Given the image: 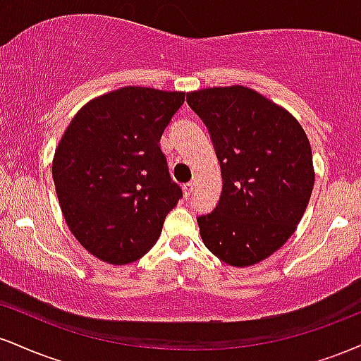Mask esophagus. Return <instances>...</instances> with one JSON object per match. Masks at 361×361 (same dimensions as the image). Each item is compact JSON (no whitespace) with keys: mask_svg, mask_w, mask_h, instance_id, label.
Listing matches in <instances>:
<instances>
[{"mask_svg":"<svg viewBox=\"0 0 361 361\" xmlns=\"http://www.w3.org/2000/svg\"><path fill=\"white\" fill-rule=\"evenodd\" d=\"M193 188H195V183H186V185H183V193H185V197H190V195H192V192H193Z\"/></svg>","mask_w":361,"mask_h":361,"instance_id":"1","label":"esophagus"}]
</instances>
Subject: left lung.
<instances>
[{"instance_id":"1","label":"left lung","mask_w":361,"mask_h":361,"mask_svg":"<svg viewBox=\"0 0 361 361\" xmlns=\"http://www.w3.org/2000/svg\"><path fill=\"white\" fill-rule=\"evenodd\" d=\"M186 100L221 161L219 204L198 217L202 241L224 263L252 267L288 241L307 209L316 180L307 134L288 110L247 86L190 91Z\"/></svg>"}]
</instances>
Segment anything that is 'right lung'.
<instances>
[{
  "mask_svg": "<svg viewBox=\"0 0 361 361\" xmlns=\"http://www.w3.org/2000/svg\"><path fill=\"white\" fill-rule=\"evenodd\" d=\"M183 91L123 86L82 105L57 144L52 178L66 224L94 258L127 264L154 246L181 197L159 140Z\"/></svg>",
  "mask_w": 361,
  "mask_h": 361,
  "instance_id": "obj_1",
  "label": "right lung"
}]
</instances>
